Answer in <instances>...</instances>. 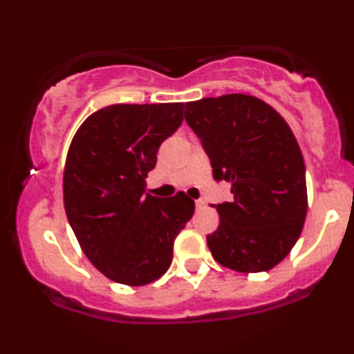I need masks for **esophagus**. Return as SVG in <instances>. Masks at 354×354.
Instances as JSON below:
<instances>
[{"mask_svg":"<svg viewBox=\"0 0 354 354\" xmlns=\"http://www.w3.org/2000/svg\"><path fill=\"white\" fill-rule=\"evenodd\" d=\"M194 205H196V208H198V209H201V208H205L206 203L203 201V200H196V201H194Z\"/></svg>","mask_w":354,"mask_h":354,"instance_id":"esophagus-1","label":"esophagus"}]
</instances>
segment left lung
I'll list each match as a JSON object with an SVG mask.
<instances>
[{"instance_id": "1", "label": "left lung", "mask_w": 354, "mask_h": 354, "mask_svg": "<svg viewBox=\"0 0 354 354\" xmlns=\"http://www.w3.org/2000/svg\"><path fill=\"white\" fill-rule=\"evenodd\" d=\"M189 128L201 138L213 178L231 183L233 201L214 206L219 226L206 243L221 266L259 273L286 258L308 211L304 160L283 116L263 100L231 93L189 101Z\"/></svg>"}]
</instances>
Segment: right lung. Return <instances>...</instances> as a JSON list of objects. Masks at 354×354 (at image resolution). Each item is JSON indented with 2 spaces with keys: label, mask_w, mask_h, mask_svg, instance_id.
<instances>
[{
  "label": "right lung",
  "mask_w": 354,
  "mask_h": 354,
  "mask_svg": "<svg viewBox=\"0 0 354 354\" xmlns=\"http://www.w3.org/2000/svg\"><path fill=\"white\" fill-rule=\"evenodd\" d=\"M183 103L113 104L89 115L68 149L64 211L81 250L115 283L143 286L166 273L173 243L194 201L146 194V178L166 138L180 128Z\"/></svg>",
  "instance_id": "right-lung-1"
}]
</instances>
